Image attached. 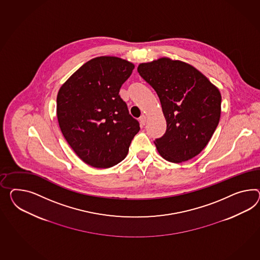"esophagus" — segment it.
I'll list each match as a JSON object with an SVG mask.
<instances>
[{
  "instance_id": "obj_1",
  "label": "esophagus",
  "mask_w": 260,
  "mask_h": 260,
  "mask_svg": "<svg viewBox=\"0 0 260 260\" xmlns=\"http://www.w3.org/2000/svg\"><path fill=\"white\" fill-rule=\"evenodd\" d=\"M146 116L145 115H141L140 117V119H139V120H140V124L141 125H144L145 123H146Z\"/></svg>"
}]
</instances>
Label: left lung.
I'll return each mask as SVG.
<instances>
[{
    "mask_svg": "<svg viewBox=\"0 0 260 260\" xmlns=\"http://www.w3.org/2000/svg\"><path fill=\"white\" fill-rule=\"evenodd\" d=\"M138 72L156 91L166 119V133L153 141L160 155L173 163L198 155L220 121L219 88L190 64L170 57L140 63Z\"/></svg>",
    "mask_w": 260,
    "mask_h": 260,
    "instance_id": "8db88e82",
    "label": "left lung"
}]
</instances>
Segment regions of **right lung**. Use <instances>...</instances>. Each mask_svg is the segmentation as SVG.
Listing matches in <instances>:
<instances>
[{
	"label": "right lung",
	"mask_w": 260,
	"mask_h": 260,
	"mask_svg": "<svg viewBox=\"0 0 260 260\" xmlns=\"http://www.w3.org/2000/svg\"><path fill=\"white\" fill-rule=\"evenodd\" d=\"M135 65L117 56L86 62L59 88L56 115L70 146L89 166L107 169L125 158L139 121L120 98Z\"/></svg>",
	"instance_id": "1"
}]
</instances>
